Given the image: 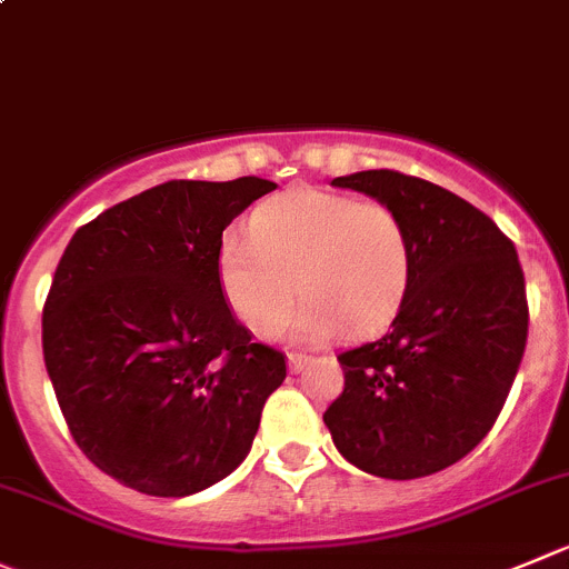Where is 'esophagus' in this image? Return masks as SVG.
<instances>
[{"label": "esophagus", "mask_w": 569, "mask_h": 569, "mask_svg": "<svg viewBox=\"0 0 569 569\" xmlns=\"http://www.w3.org/2000/svg\"><path fill=\"white\" fill-rule=\"evenodd\" d=\"M312 357H307V355H296V351H290V357H288V366H290V371H293V375H299V371H305L307 369V362H310Z\"/></svg>", "instance_id": "esophagus-1"}]
</instances>
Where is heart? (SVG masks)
<instances>
[{"label": "heart", "mask_w": 569, "mask_h": 569, "mask_svg": "<svg viewBox=\"0 0 569 569\" xmlns=\"http://www.w3.org/2000/svg\"><path fill=\"white\" fill-rule=\"evenodd\" d=\"M413 273V248L397 209L382 200L296 187L251 214V237L226 234L218 279L226 301L259 338L299 327L310 338L375 335L393 321ZM300 290L296 291L295 288Z\"/></svg>", "instance_id": "b5f03b06"}]
</instances>
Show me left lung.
<instances>
[{
    "mask_svg": "<svg viewBox=\"0 0 569 569\" xmlns=\"http://www.w3.org/2000/svg\"><path fill=\"white\" fill-rule=\"evenodd\" d=\"M397 209L413 248L391 329L338 355L343 393L323 413L335 447L362 472L427 478L495 427L528 340V296L513 242L450 189L397 170L335 178Z\"/></svg>",
    "mask_w": 569,
    "mask_h": 569,
    "instance_id": "8db88e82",
    "label": "left lung"
}]
</instances>
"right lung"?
Segmentation results:
<instances>
[{"label": "right lung", "instance_id": "right-lung-1", "mask_svg": "<svg viewBox=\"0 0 569 569\" xmlns=\"http://www.w3.org/2000/svg\"><path fill=\"white\" fill-rule=\"evenodd\" d=\"M264 178L167 181L80 226L44 301V362L83 456L142 495L187 497L234 472L284 355L237 321L223 231Z\"/></svg>", "mask_w": 569, "mask_h": 569}]
</instances>
